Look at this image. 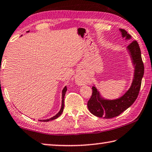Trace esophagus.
Wrapping results in <instances>:
<instances>
[{
  "label": "esophagus",
  "mask_w": 152,
  "mask_h": 152,
  "mask_svg": "<svg viewBox=\"0 0 152 152\" xmlns=\"http://www.w3.org/2000/svg\"><path fill=\"white\" fill-rule=\"evenodd\" d=\"M75 82L77 83V84H78L79 86H81V85H83V81L81 80V79H79V78H78V77H77V78L75 79Z\"/></svg>",
  "instance_id": "obj_1"
}]
</instances>
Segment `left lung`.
<instances>
[{"mask_svg":"<svg viewBox=\"0 0 152 152\" xmlns=\"http://www.w3.org/2000/svg\"><path fill=\"white\" fill-rule=\"evenodd\" d=\"M122 38L125 40H131V35L123 29H119ZM132 40V39H131ZM133 65L134 73L130 88L118 98L110 99L104 98L94 86L92 87V95L88 102V108L90 113L99 118H112L118 116L134 103L140 90L141 80L144 74V65L141 58L140 48L137 41H133L126 47Z\"/></svg>","mask_w":152,"mask_h":152,"instance_id":"8db88e82","label":"left lung"}]
</instances>
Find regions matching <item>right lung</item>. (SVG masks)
Here are the masks:
<instances>
[{
	"instance_id": "1",
	"label": "right lung",
	"mask_w": 152,
	"mask_h": 152,
	"mask_svg": "<svg viewBox=\"0 0 152 152\" xmlns=\"http://www.w3.org/2000/svg\"><path fill=\"white\" fill-rule=\"evenodd\" d=\"M27 33L28 32H29V31H27ZM67 90L66 89V86L64 87V88H63V91H62V104H61V109H60V110L58 113H57L56 115H54V116H53V117L50 118H48V119H44V120H39V121H42V122H48L50 121H53V120H54V119H56L58 117V116H61V114H62V113L63 112V110H64V96H65V93L66 91Z\"/></svg>"
}]
</instances>
